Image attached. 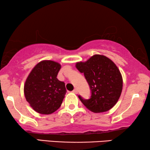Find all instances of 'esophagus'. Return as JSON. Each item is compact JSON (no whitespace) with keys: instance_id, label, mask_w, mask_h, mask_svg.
Returning <instances> with one entry per match:
<instances>
[{"instance_id":"34e87169","label":"esophagus","mask_w":150,"mask_h":150,"mask_svg":"<svg viewBox=\"0 0 150 150\" xmlns=\"http://www.w3.org/2000/svg\"><path fill=\"white\" fill-rule=\"evenodd\" d=\"M72 92H73V93H76V94L78 93V90H77V89H74L73 91H72Z\"/></svg>"}]
</instances>
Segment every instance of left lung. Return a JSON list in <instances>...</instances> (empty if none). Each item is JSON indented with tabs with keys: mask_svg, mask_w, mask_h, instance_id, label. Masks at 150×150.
Listing matches in <instances>:
<instances>
[{
	"mask_svg": "<svg viewBox=\"0 0 150 150\" xmlns=\"http://www.w3.org/2000/svg\"><path fill=\"white\" fill-rule=\"evenodd\" d=\"M76 67L83 73L91 91V98L79 96L84 105L93 112L108 111L115 105L122 91L123 79L117 65L104 55L95 54Z\"/></svg>",
	"mask_w": 150,
	"mask_h": 150,
	"instance_id": "obj_1",
	"label": "left lung"
}]
</instances>
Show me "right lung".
<instances>
[{
    "mask_svg": "<svg viewBox=\"0 0 150 150\" xmlns=\"http://www.w3.org/2000/svg\"><path fill=\"white\" fill-rule=\"evenodd\" d=\"M61 65L53 61H40L28 76L24 86L26 100L33 109L49 115L60 107L66 93L65 83L57 79Z\"/></svg>",
    "mask_w": 150,
    "mask_h": 150,
    "instance_id": "1",
    "label": "right lung"
}]
</instances>
